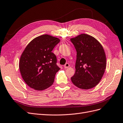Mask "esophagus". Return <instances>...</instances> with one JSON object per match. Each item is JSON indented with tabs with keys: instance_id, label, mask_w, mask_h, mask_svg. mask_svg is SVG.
<instances>
[{
	"instance_id": "esophagus-1",
	"label": "esophagus",
	"mask_w": 123,
	"mask_h": 123,
	"mask_svg": "<svg viewBox=\"0 0 123 123\" xmlns=\"http://www.w3.org/2000/svg\"><path fill=\"white\" fill-rule=\"evenodd\" d=\"M64 67L65 68H68L69 67V63H66L64 65Z\"/></svg>"
}]
</instances>
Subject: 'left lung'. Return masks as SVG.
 Returning <instances> with one entry per match:
<instances>
[{"label":"left lung","instance_id":"obj_1","mask_svg":"<svg viewBox=\"0 0 123 123\" xmlns=\"http://www.w3.org/2000/svg\"><path fill=\"white\" fill-rule=\"evenodd\" d=\"M71 41L77 51L73 83L80 89H92L99 83L106 68V57L102 45L95 38L81 34Z\"/></svg>","mask_w":123,"mask_h":123}]
</instances>
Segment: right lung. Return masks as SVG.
Listing matches in <instances>:
<instances>
[{
	"mask_svg": "<svg viewBox=\"0 0 123 123\" xmlns=\"http://www.w3.org/2000/svg\"><path fill=\"white\" fill-rule=\"evenodd\" d=\"M60 41L57 37L44 34L34 38L25 49L19 68L23 80L29 87L42 91L53 84L55 74L60 68L52 50Z\"/></svg>",
	"mask_w": 123,
	"mask_h": 123,
	"instance_id": "right-lung-1",
	"label": "right lung"
}]
</instances>
